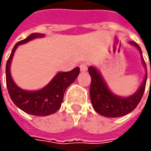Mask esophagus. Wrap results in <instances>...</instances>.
I'll use <instances>...</instances> for the list:
<instances>
[{
  "label": "esophagus",
  "instance_id": "obj_1",
  "mask_svg": "<svg viewBox=\"0 0 151 151\" xmlns=\"http://www.w3.org/2000/svg\"><path fill=\"white\" fill-rule=\"evenodd\" d=\"M80 69H81V71H82V72L86 71L87 70V65L86 64H81L80 65Z\"/></svg>",
  "mask_w": 151,
  "mask_h": 151
}]
</instances>
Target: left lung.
I'll return each instance as SVG.
<instances>
[{"instance_id": "obj_1", "label": "left lung", "mask_w": 151, "mask_h": 151, "mask_svg": "<svg viewBox=\"0 0 151 151\" xmlns=\"http://www.w3.org/2000/svg\"><path fill=\"white\" fill-rule=\"evenodd\" d=\"M129 44L139 50L143 66L145 70L142 83L139 86V89L130 96H122L113 93L109 89L100 70L92 65L88 68V71L91 78L90 86L91 101L96 113L104 117L119 118L131 113L137 107L144 94L147 81V69L143 59L142 50L134 41H129Z\"/></svg>"}]
</instances>
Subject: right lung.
<instances>
[{"mask_svg":"<svg viewBox=\"0 0 151 151\" xmlns=\"http://www.w3.org/2000/svg\"><path fill=\"white\" fill-rule=\"evenodd\" d=\"M44 37V33L35 32L16 44L6 66V86L11 99L21 110L35 116H48L56 113L60 108L67 87L76 81L80 73L79 67L67 72L59 71L45 86L36 91L24 90L15 83L11 74V65L15 51L21 44Z\"/></svg>","mask_w":151,"mask_h":151,"instance_id":"right-lung-1","label":"right lung"}]
</instances>
